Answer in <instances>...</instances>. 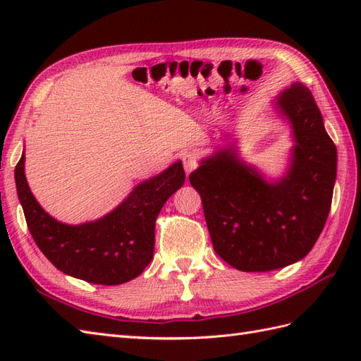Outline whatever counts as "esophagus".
Segmentation results:
<instances>
[{
	"instance_id": "obj_1",
	"label": "esophagus",
	"mask_w": 361,
	"mask_h": 361,
	"mask_svg": "<svg viewBox=\"0 0 361 361\" xmlns=\"http://www.w3.org/2000/svg\"><path fill=\"white\" fill-rule=\"evenodd\" d=\"M181 161H183V166H185V171H186V175L189 176V173L194 171V169L197 167V158L194 153L190 152H185L181 155Z\"/></svg>"
}]
</instances>
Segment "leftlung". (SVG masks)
<instances>
[{"instance_id": "obj_1", "label": "left lung", "mask_w": 361, "mask_h": 361, "mask_svg": "<svg viewBox=\"0 0 361 361\" xmlns=\"http://www.w3.org/2000/svg\"><path fill=\"white\" fill-rule=\"evenodd\" d=\"M274 109L291 127L290 166L268 181L228 144L189 175L198 190L212 247L240 271H270L305 257L331 211L336 147L310 90L293 82Z\"/></svg>"}]
</instances>
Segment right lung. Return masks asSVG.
Wrapping results in <instances>:
<instances>
[{
  "label": "right lung",
  "mask_w": 361,
  "mask_h": 361,
  "mask_svg": "<svg viewBox=\"0 0 361 361\" xmlns=\"http://www.w3.org/2000/svg\"><path fill=\"white\" fill-rule=\"evenodd\" d=\"M25 159L23 152L15 167L18 200L37 247L57 270L101 286H119L144 271L153 257L158 214L186 180L181 161L135 186L106 216L66 225L51 217L30 192Z\"/></svg>",
  "instance_id": "obj_1"
}]
</instances>
